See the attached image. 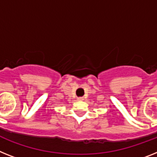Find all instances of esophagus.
Listing matches in <instances>:
<instances>
[{
	"label": "esophagus",
	"mask_w": 157,
	"mask_h": 157,
	"mask_svg": "<svg viewBox=\"0 0 157 157\" xmlns=\"http://www.w3.org/2000/svg\"><path fill=\"white\" fill-rule=\"evenodd\" d=\"M84 100V98L83 97H79L78 98V101H83Z\"/></svg>",
	"instance_id": "esophagus-1"
}]
</instances>
